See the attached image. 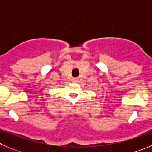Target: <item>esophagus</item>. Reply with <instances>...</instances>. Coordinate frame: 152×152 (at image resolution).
<instances>
[{"instance_id":"esophagus-1","label":"esophagus","mask_w":152,"mask_h":152,"mask_svg":"<svg viewBox=\"0 0 152 152\" xmlns=\"http://www.w3.org/2000/svg\"><path fill=\"white\" fill-rule=\"evenodd\" d=\"M73 82H74V83H77L78 79H76V78H74V79H73Z\"/></svg>"}]
</instances>
